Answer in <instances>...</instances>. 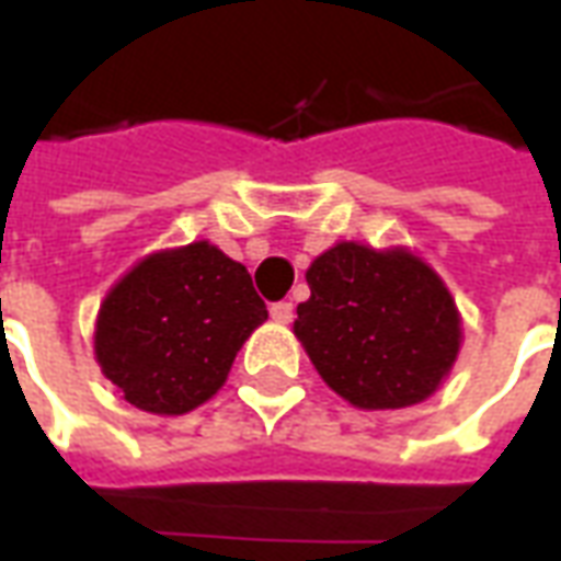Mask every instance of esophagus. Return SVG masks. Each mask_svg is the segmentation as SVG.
<instances>
[{
  "label": "esophagus",
  "instance_id": "1",
  "mask_svg": "<svg viewBox=\"0 0 561 561\" xmlns=\"http://www.w3.org/2000/svg\"><path fill=\"white\" fill-rule=\"evenodd\" d=\"M270 316L276 318V321H282V324H288V321H294V304H288V300H279V304L270 306Z\"/></svg>",
  "mask_w": 561,
  "mask_h": 561
}]
</instances>
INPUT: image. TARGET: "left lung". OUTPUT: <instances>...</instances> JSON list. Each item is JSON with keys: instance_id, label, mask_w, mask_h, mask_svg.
I'll return each mask as SVG.
<instances>
[{"instance_id": "1", "label": "left lung", "mask_w": 561, "mask_h": 561, "mask_svg": "<svg viewBox=\"0 0 561 561\" xmlns=\"http://www.w3.org/2000/svg\"><path fill=\"white\" fill-rule=\"evenodd\" d=\"M312 297L294 333L318 376L357 409H405L426 400L459 352L450 294L409 252L340 243L306 273Z\"/></svg>"}]
</instances>
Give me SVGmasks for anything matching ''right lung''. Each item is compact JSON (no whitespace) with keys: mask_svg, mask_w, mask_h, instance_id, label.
Masks as SVG:
<instances>
[{"mask_svg":"<svg viewBox=\"0 0 561 561\" xmlns=\"http://www.w3.org/2000/svg\"><path fill=\"white\" fill-rule=\"evenodd\" d=\"M264 318L243 264L192 243L140 261L116 282L99 312L95 357L135 409L185 414L225 385Z\"/></svg>","mask_w":561,"mask_h":561,"instance_id":"add662e5","label":"right lung"}]
</instances>
